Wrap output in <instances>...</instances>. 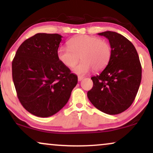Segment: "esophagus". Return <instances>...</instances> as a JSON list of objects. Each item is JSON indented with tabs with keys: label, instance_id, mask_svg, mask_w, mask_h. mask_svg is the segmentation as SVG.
<instances>
[{
	"label": "esophagus",
	"instance_id": "esophagus-1",
	"mask_svg": "<svg viewBox=\"0 0 153 153\" xmlns=\"http://www.w3.org/2000/svg\"><path fill=\"white\" fill-rule=\"evenodd\" d=\"M83 79V76H78V81H82Z\"/></svg>",
	"mask_w": 153,
	"mask_h": 153
}]
</instances>
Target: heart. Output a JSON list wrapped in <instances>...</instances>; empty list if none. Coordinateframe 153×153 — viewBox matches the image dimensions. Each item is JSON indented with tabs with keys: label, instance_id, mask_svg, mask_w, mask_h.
Returning <instances> with one entry per match:
<instances>
[{
	"label": "heart",
	"instance_id": "heart-1",
	"mask_svg": "<svg viewBox=\"0 0 153 153\" xmlns=\"http://www.w3.org/2000/svg\"><path fill=\"white\" fill-rule=\"evenodd\" d=\"M68 47L58 49V60L65 66L73 68L79 60L82 62L74 68V72L85 75L91 71L100 72L107 66L111 57V47L106 41L98 37L79 35L68 41Z\"/></svg>",
	"mask_w": 153,
	"mask_h": 153
}]
</instances>
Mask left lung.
<instances>
[{"label": "left lung", "instance_id": "left-lung-1", "mask_svg": "<svg viewBox=\"0 0 153 153\" xmlns=\"http://www.w3.org/2000/svg\"><path fill=\"white\" fill-rule=\"evenodd\" d=\"M98 35L108 39L111 57L100 74L91 77L93 86L87 95L97 109L109 115L119 114L135 99L141 81V65L134 46L123 35L112 31Z\"/></svg>", "mask_w": 153, "mask_h": 153}]
</instances>
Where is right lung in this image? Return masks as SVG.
<instances>
[{
  "instance_id": "add662e5",
  "label": "right lung",
  "mask_w": 153,
  "mask_h": 153,
  "mask_svg": "<svg viewBox=\"0 0 153 153\" xmlns=\"http://www.w3.org/2000/svg\"><path fill=\"white\" fill-rule=\"evenodd\" d=\"M62 37L56 33H37L20 45L12 60L18 99L34 116L46 118L59 111L78 82L76 75L58 58Z\"/></svg>"
}]
</instances>
